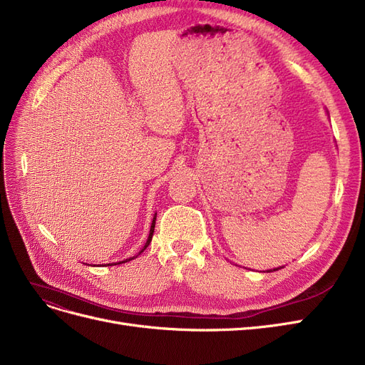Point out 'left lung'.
Listing matches in <instances>:
<instances>
[{"label": "left lung", "instance_id": "8db88e82", "mask_svg": "<svg viewBox=\"0 0 365 365\" xmlns=\"http://www.w3.org/2000/svg\"><path fill=\"white\" fill-rule=\"evenodd\" d=\"M274 271H278V269H274ZM269 272H272V271H269Z\"/></svg>", "mask_w": 365, "mask_h": 365}]
</instances>
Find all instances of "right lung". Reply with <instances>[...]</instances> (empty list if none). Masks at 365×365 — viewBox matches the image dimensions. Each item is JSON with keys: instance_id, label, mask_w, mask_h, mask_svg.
<instances>
[{"instance_id": "add662e5", "label": "right lung", "mask_w": 365, "mask_h": 365, "mask_svg": "<svg viewBox=\"0 0 365 365\" xmlns=\"http://www.w3.org/2000/svg\"><path fill=\"white\" fill-rule=\"evenodd\" d=\"M155 224H156V213H155V218H153V221H152V227H150V233H148V237H147V242H145V245L143 247V250L138 252V254H141L147 247H148V244H150L152 242V237H153V232H155ZM132 259H135V257H132ZM132 259H126V260H123V262H120V263H126V262H129V260H132ZM120 263H115V264H120ZM114 263H108V266H113Z\"/></svg>"}]
</instances>
